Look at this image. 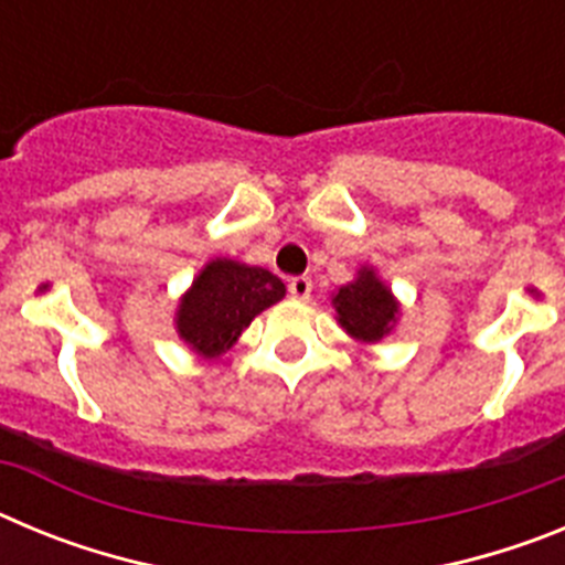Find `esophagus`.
Listing matches in <instances>:
<instances>
[{"label": "esophagus", "instance_id": "obj_1", "mask_svg": "<svg viewBox=\"0 0 565 565\" xmlns=\"http://www.w3.org/2000/svg\"><path fill=\"white\" fill-rule=\"evenodd\" d=\"M311 288H313V282L308 277L288 279V294H291L294 299H299V302H306V299L311 297Z\"/></svg>", "mask_w": 565, "mask_h": 565}]
</instances>
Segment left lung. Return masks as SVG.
<instances>
[{
  "instance_id": "1",
  "label": "left lung",
  "mask_w": 565,
  "mask_h": 565,
  "mask_svg": "<svg viewBox=\"0 0 565 565\" xmlns=\"http://www.w3.org/2000/svg\"><path fill=\"white\" fill-rule=\"evenodd\" d=\"M331 308L339 328L362 344L391 337L402 317V302L373 266H359L356 277L331 294Z\"/></svg>"
}]
</instances>
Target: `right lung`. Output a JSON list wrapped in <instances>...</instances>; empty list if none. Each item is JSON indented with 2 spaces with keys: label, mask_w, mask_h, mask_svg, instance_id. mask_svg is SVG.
<instances>
[{
  "label": "right lung",
  "mask_w": 565,
  "mask_h": 565,
  "mask_svg": "<svg viewBox=\"0 0 565 565\" xmlns=\"http://www.w3.org/2000/svg\"><path fill=\"white\" fill-rule=\"evenodd\" d=\"M286 297L268 268L214 257L198 271L174 308V331L201 359H217L243 337L252 319Z\"/></svg>",
  "instance_id": "add662e5"
}]
</instances>
